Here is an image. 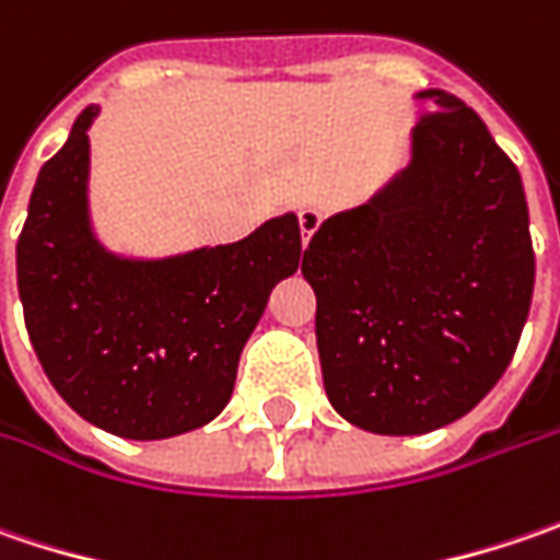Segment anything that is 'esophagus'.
Masks as SVG:
<instances>
[{"label":"esophagus","instance_id":"obj_1","mask_svg":"<svg viewBox=\"0 0 560 560\" xmlns=\"http://www.w3.org/2000/svg\"><path fill=\"white\" fill-rule=\"evenodd\" d=\"M319 222H323V219H319V212H316V209H301V212H298V225H301V244H304V247L310 244V237L316 234Z\"/></svg>","mask_w":560,"mask_h":560}]
</instances>
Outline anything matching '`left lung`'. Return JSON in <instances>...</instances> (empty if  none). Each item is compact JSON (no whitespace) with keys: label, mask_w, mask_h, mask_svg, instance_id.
Segmentation results:
<instances>
[{"label":"left lung","mask_w":560,"mask_h":560,"mask_svg":"<svg viewBox=\"0 0 560 560\" xmlns=\"http://www.w3.org/2000/svg\"><path fill=\"white\" fill-rule=\"evenodd\" d=\"M429 115L410 162L304 250L331 407L357 429L423 435L482 401L517 351L536 256L517 165L467 103Z\"/></svg>","instance_id":"1"}]
</instances>
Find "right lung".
<instances>
[{
  "label": "right lung",
  "instance_id": "1",
  "mask_svg": "<svg viewBox=\"0 0 560 560\" xmlns=\"http://www.w3.org/2000/svg\"><path fill=\"white\" fill-rule=\"evenodd\" d=\"M86 106L39 168L18 237V294L43 373L112 435L156 442L215 420L269 294L301 266L294 212L234 244L172 256L109 250L90 215Z\"/></svg>",
  "mask_w": 560,
  "mask_h": 560
}]
</instances>
